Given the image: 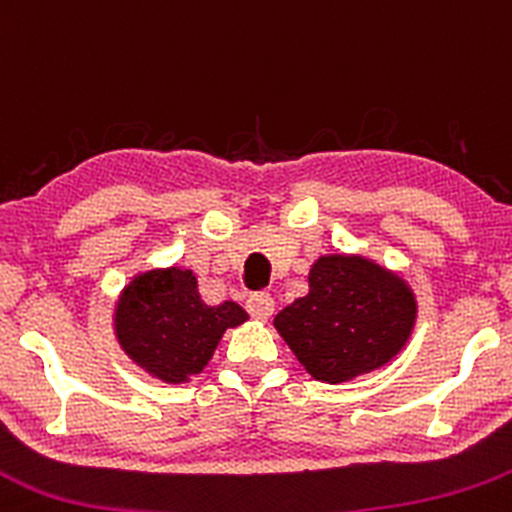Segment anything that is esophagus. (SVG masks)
<instances>
[{
	"mask_svg": "<svg viewBox=\"0 0 512 512\" xmlns=\"http://www.w3.org/2000/svg\"><path fill=\"white\" fill-rule=\"evenodd\" d=\"M246 308H249V313L258 321H266L268 316L273 313V308H276V303H273V296L266 291H256L251 293L249 301H246Z\"/></svg>",
	"mask_w": 512,
	"mask_h": 512,
	"instance_id": "1",
	"label": "esophagus"
}]
</instances>
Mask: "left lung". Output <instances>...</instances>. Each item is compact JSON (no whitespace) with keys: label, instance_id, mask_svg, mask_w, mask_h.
Returning a JSON list of instances; mask_svg holds the SVG:
<instances>
[{"label":"left lung","instance_id":"left-lung-1","mask_svg":"<svg viewBox=\"0 0 512 512\" xmlns=\"http://www.w3.org/2000/svg\"><path fill=\"white\" fill-rule=\"evenodd\" d=\"M416 323L406 281L361 256H321L308 293L283 308L273 326L316 381L341 383L386 366Z\"/></svg>","mask_w":512,"mask_h":512}]
</instances>
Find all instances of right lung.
<instances>
[{"label": "right lung", "mask_w": 512, "mask_h": 512, "mask_svg": "<svg viewBox=\"0 0 512 512\" xmlns=\"http://www.w3.org/2000/svg\"><path fill=\"white\" fill-rule=\"evenodd\" d=\"M246 318L234 301L206 306L194 273L171 266L139 273L121 291L114 328L136 366L164 383H184L204 371L226 328Z\"/></svg>", "instance_id": "right-lung-1"}]
</instances>
